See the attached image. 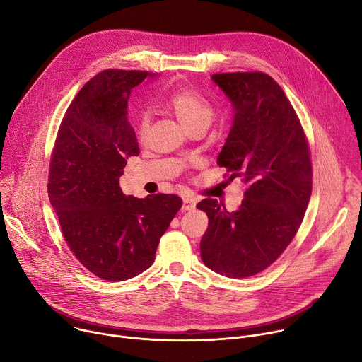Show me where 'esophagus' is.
Listing matches in <instances>:
<instances>
[{"mask_svg": "<svg viewBox=\"0 0 362 362\" xmlns=\"http://www.w3.org/2000/svg\"><path fill=\"white\" fill-rule=\"evenodd\" d=\"M194 205H196V202L193 201V199H190V198H183V206H182V209L186 212V211H193L194 209Z\"/></svg>", "mask_w": 362, "mask_h": 362, "instance_id": "1", "label": "esophagus"}]
</instances>
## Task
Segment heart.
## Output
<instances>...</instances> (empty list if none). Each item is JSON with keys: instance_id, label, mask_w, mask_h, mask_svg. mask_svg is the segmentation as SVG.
Segmentation results:
<instances>
[{"instance_id": "1", "label": "heart", "mask_w": 362, "mask_h": 362, "mask_svg": "<svg viewBox=\"0 0 362 362\" xmlns=\"http://www.w3.org/2000/svg\"><path fill=\"white\" fill-rule=\"evenodd\" d=\"M169 105L189 131H193L196 128L206 129L215 115V110L211 103L192 88H180L175 90L169 96ZM151 122L153 115L150 110L141 111L137 117L136 136L140 141L146 140V137L148 136Z\"/></svg>"}]
</instances>
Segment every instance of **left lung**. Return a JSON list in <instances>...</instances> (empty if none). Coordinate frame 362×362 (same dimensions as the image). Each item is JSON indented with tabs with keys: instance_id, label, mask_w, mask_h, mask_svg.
Returning a JSON list of instances; mask_svg holds the SVG:
<instances>
[{
	"instance_id": "1",
	"label": "left lung",
	"mask_w": 362,
	"mask_h": 362,
	"mask_svg": "<svg viewBox=\"0 0 362 362\" xmlns=\"http://www.w3.org/2000/svg\"><path fill=\"white\" fill-rule=\"evenodd\" d=\"M212 79L235 111L218 164L247 189L235 212L211 198L196 205L209 218L201 257L219 274L245 279L270 267L302 225L312 194L310 150L298 114L272 76L231 72Z\"/></svg>"
}]
</instances>
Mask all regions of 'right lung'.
Returning <instances> with one entry per match:
<instances>
[{
	"label": "right lung",
	"instance_id": "1",
	"mask_svg": "<svg viewBox=\"0 0 362 362\" xmlns=\"http://www.w3.org/2000/svg\"><path fill=\"white\" fill-rule=\"evenodd\" d=\"M147 76L107 69L88 81L64 112L50 157L47 192L63 238L86 270L108 281L147 270L182 208L176 194L139 199L119 187L127 158L140 153L128 100Z\"/></svg>",
	"mask_w": 362,
	"mask_h": 362
}]
</instances>
